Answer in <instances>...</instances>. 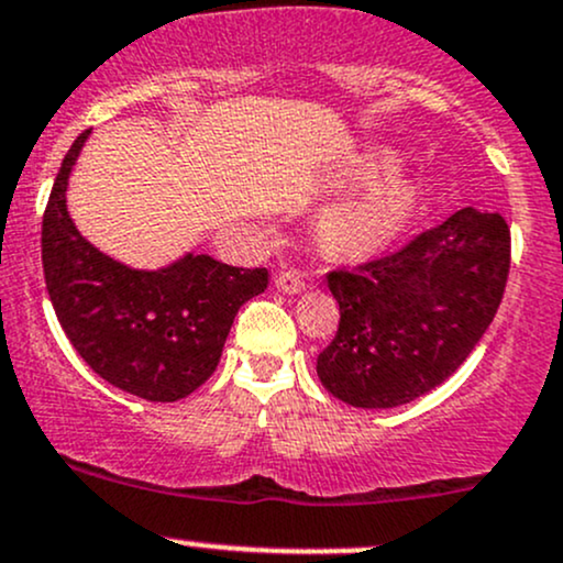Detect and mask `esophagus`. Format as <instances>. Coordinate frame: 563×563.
I'll return each instance as SVG.
<instances>
[{
  "label": "esophagus",
  "instance_id": "1",
  "mask_svg": "<svg viewBox=\"0 0 563 563\" xmlns=\"http://www.w3.org/2000/svg\"><path fill=\"white\" fill-rule=\"evenodd\" d=\"M275 286H277V291H283V294H301L307 288V280H305V275H299V272L286 269L275 277Z\"/></svg>",
  "mask_w": 563,
  "mask_h": 563
}]
</instances>
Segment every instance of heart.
Returning a JSON list of instances; mask_svg holds the SVG:
<instances>
[{
	"mask_svg": "<svg viewBox=\"0 0 563 563\" xmlns=\"http://www.w3.org/2000/svg\"><path fill=\"white\" fill-rule=\"evenodd\" d=\"M393 165L385 163V170ZM422 187L411 181H393L368 191L361 200L333 208L323 221V234L331 249L342 253H366L390 243L406 230L422 206Z\"/></svg>",
	"mask_w": 563,
	"mask_h": 563,
	"instance_id": "obj_1",
	"label": "heart"
}]
</instances>
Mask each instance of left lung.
Wrapping results in <instances>:
<instances>
[{
  "label": "left lung",
  "instance_id": "left-lung-1",
  "mask_svg": "<svg viewBox=\"0 0 563 563\" xmlns=\"http://www.w3.org/2000/svg\"><path fill=\"white\" fill-rule=\"evenodd\" d=\"M508 272V224L475 208L400 251L329 272L339 331L318 355L323 387L355 409H393L435 390L489 329Z\"/></svg>",
  "mask_w": 563,
  "mask_h": 563
}]
</instances>
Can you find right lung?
Instances as JSON below:
<instances>
[{
  "label": "right lung",
  "mask_w": 563,
  "mask_h": 563,
  "mask_svg": "<svg viewBox=\"0 0 563 563\" xmlns=\"http://www.w3.org/2000/svg\"><path fill=\"white\" fill-rule=\"evenodd\" d=\"M90 131L79 133L42 216L47 294L74 350L109 385L154 404L187 398L219 366L234 314L264 294L267 269H243L208 253L168 267L133 269L88 243L66 208V189Z\"/></svg>",
  "instance_id": "1"
}]
</instances>
